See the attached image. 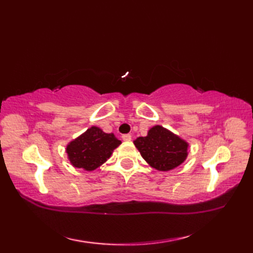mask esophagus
Instances as JSON below:
<instances>
[{
    "label": "esophagus",
    "mask_w": 253,
    "mask_h": 253,
    "mask_svg": "<svg viewBox=\"0 0 253 253\" xmlns=\"http://www.w3.org/2000/svg\"><path fill=\"white\" fill-rule=\"evenodd\" d=\"M122 138H123L124 141H130L131 140V135H129V133H126V135H123Z\"/></svg>",
    "instance_id": "1"
}]
</instances>
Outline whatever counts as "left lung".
Returning <instances> with one entry per match:
<instances>
[{
	"label": "left lung",
	"instance_id": "left-lung-1",
	"mask_svg": "<svg viewBox=\"0 0 253 253\" xmlns=\"http://www.w3.org/2000/svg\"><path fill=\"white\" fill-rule=\"evenodd\" d=\"M133 143L146 162L161 171L176 169L188 157L189 143L160 125L150 128L146 137L137 138Z\"/></svg>",
	"mask_w": 253,
	"mask_h": 253
}]
</instances>
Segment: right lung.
Listing matches in <instances>:
<instances>
[{"instance_id":"right-lung-1","label":"right lung","mask_w":253,"mask_h":253,"mask_svg":"<svg viewBox=\"0 0 253 253\" xmlns=\"http://www.w3.org/2000/svg\"><path fill=\"white\" fill-rule=\"evenodd\" d=\"M121 143L114 133L92 126L67 144V158L74 168L92 171L105 163Z\"/></svg>"}]
</instances>
